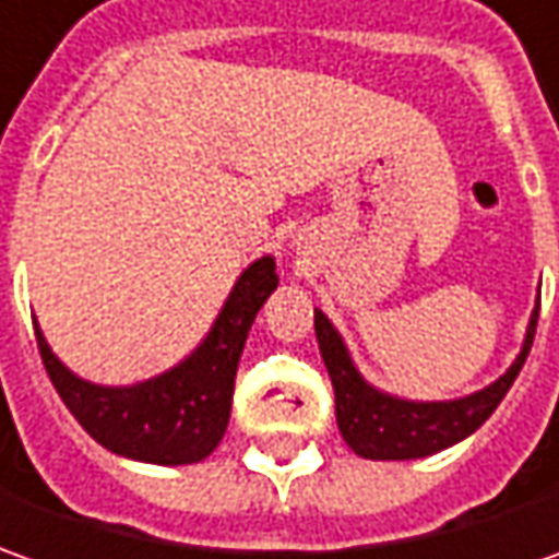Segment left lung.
I'll list each match as a JSON object with an SVG mask.
<instances>
[{
  "instance_id": "obj_1",
  "label": "left lung",
  "mask_w": 559,
  "mask_h": 559,
  "mask_svg": "<svg viewBox=\"0 0 559 559\" xmlns=\"http://www.w3.org/2000/svg\"><path fill=\"white\" fill-rule=\"evenodd\" d=\"M535 324H538V299L532 309L520 356L513 358L508 371L486 390H476L464 399H449V402H412V399H399V395L377 390L358 374L356 361L337 334V328L328 321L321 309H316L318 349L334 383L337 427L346 445L358 457H371V461H412V457L442 452L476 433L489 420L491 412L501 405V399L508 395L520 374L532 349Z\"/></svg>"
}]
</instances>
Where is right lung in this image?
I'll return each instance as SVG.
<instances>
[{
  "mask_svg": "<svg viewBox=\"0 0 559 559\" xmlns=\"http://www.w3.org/2000/svg\"><path fill=\"white\" fill-rule=\"evenodd\" d=\"M275 287V260L260 257L250 262L201 346L176 368L132 386H102L76 377L51 353L39 324L33 328L61 402L98 445L132 461L179 467L210 457L222 442L243 343Z\"/></svg>",
  "mask_w": 559,
  "mask_h": 559,
  "instance_id": "right-lung-1",
  "label": "right lung"
}]
</instances>
